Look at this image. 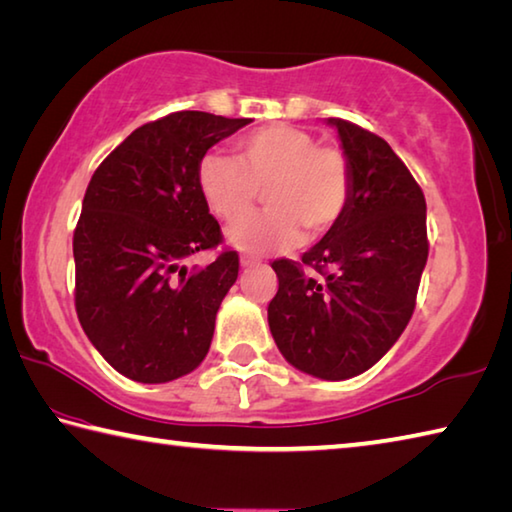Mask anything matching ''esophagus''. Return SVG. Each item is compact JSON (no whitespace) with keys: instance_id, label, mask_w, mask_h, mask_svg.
<instances>
[{"instance_id":"34e87169","label":"esophagus","mask_w":512,"mask_h":512,"mask_svg":"<svg viewBox=\"0 0 512 512\" xmlns=\"http://www.w3.org/2000/svg\"><path fill=\"white\" fill-rule=\"evenodd\" d=\"M240 265L243 267H252V265H258V258H254V256H240Z\"/></svg>"}]
</instances>
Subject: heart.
Instances as JSON below:
<instances>
[{"instance_id":"heart-1","label":"heart","mask_w":512,"mask_h":512,"mask_svg":"<svg viewBox=\"0 0 512 512\" xmlns=\"http://www.w3.org/2000/svg\"><path fill=\"white\" fill-rule=\"evenodd\" d=\"M236 160L207 153L196 180L202 198L225 223H236L263 194L267 214L229 229L240 252H281L303 240H321L341 223L352 202V167L345 151L318 144L292 124L252 131L236 144Z\"/></svg>"}]
</instances>
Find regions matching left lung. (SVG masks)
Instances as JSON below:
<instances>
[{
  "instance_id": "8db88e82",
  "label": "left lung",
  "mask_w": 512,
  "mask_h": 512,
  "mask_svg": "<svg viewBox=\"0 0 512 512\" xmlns=\"http://www.w3.org/2000/svg\"><path fill=\"white\" fill-rule=\"evenodd\" d=\"M327 124L350 160L352 202L301 263L274 260L267 321L287 363L343 381L370 370L406 330L428 260L426 198L383 138L341 118Z\"/></svg>"
}]
</instances>
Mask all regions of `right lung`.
Returning a JSON list of instances; mask_svg holds the SVG:
<instances>
[{
    "mask_svg": "<svg viewBox=\"0 0 512 512\" xmlns=\"http://www.w3.org/2000/svg\"><path fill=\"white\" fill-rule=\"evenodd\" d=\"M249 118L176 111L142 124L95 169L73 234L75 310L106 363L138 383L196 370L238 278V254L185 258L223 243L198 162Z\"/></svg>",
    "mask_w": 512,
    "mask_h": 512,
    "instance_id": "add662e5",
    "label": "right lung"
}]
</instances>
